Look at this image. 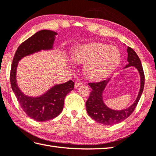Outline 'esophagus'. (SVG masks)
I'll use <instances>...</instances> for the list:
<instances>
[{
  "label": "esophagus",
  "instance_id": "34e87169",
  "mask_svg": "<svg viewBox=\"0 0 156 156\" xmlns=\"http://www.w3.org/2000/svg\"><path fill=\"white\" fill-rule=\"evenodd\" d=\"M83 84V83H82L81 81H76L75 83V88H77L79 86H81V85Z\"/></svg>",
  "mask_w": 156,
  "mask_h": 156
}]
</instances>
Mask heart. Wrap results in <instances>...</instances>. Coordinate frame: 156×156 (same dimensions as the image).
<instances>
[{
	"instance_id": "heart-1",
	"label": "heart",
	"mask_w": 156,
	"mask_h": 156,
	"mask_svg": "<svg viewBox=\"0 0 156 156\" xmlns=\"http://www.w3.org/2000/svg\"><path fill=\"white\" fill-rule=\"evenodd\" d=\"M75 61L86 64L85 74L90 79H103L119 65L121 54L116 47L101 43L79 46L74 54Z\"/></svg>"
}]
</instances>
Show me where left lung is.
I'll use <instances>...</instances> for the list:
<instances>
[{"label":"left lung","instance_id":"1","mask_svg":"<svg viewBox=\"0 0 156 156\" xmlns=\"http://www.w3.org/2000/svg\"><path fill=\"white\" fill-rule=\"evenodd\" d=\"M128 65L126 67L134 66L139 70L140 77V88L136 101L130 107L121 111H115L108 108L102 100V92L109 79L98 82L89 83L88 85L92 90L86 101V106L88 115L96 122L104 125H113L124 121L133 113L143 93L145 84V75L140 58L133 48L128 47Z\"/></svg>","mask_w":156,"mask_h":156}]
</instances>
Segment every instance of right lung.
Masks as SVG:
<instances>
[{
  "label": "right lung",
  "mask_w": 156,
  "mask_h": 156,
  "mask_svg": "<svg viewBox=\"0 0 156 156\" xmlns=\"http://www.w3.org/2000/svg\"><path fill=\"white\" fill-rule=\"evenodd\" d=\"M56 34L55 32L42 30L28 38L18 47L11 67V86L20 107L28 117L38 122L52 119L62 112L65 96L73 90L75 83L70 80L66 83L56 85L41 96L28 97L23 94L17 86L16 69L18 61L26 55L41 49H52Z\"/></svg>",
  "instance_id": "obj_1"
}]
</instances>
